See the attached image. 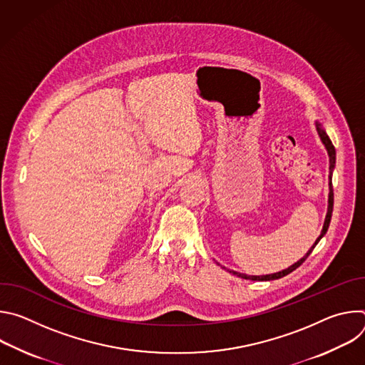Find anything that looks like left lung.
Returning <instances> with one entry per match:
<instances>
[{"instance_id": "obj_1", "label": "left lung", "mask_w": 365, "mask_h": 365, "mask_svg": "<svg viewBox=\"0 0 365 365\" xmlns=\"http://www.w3.org/2000/svg\"><path fill=\"white\" fill-rule=\"evenodd\" d=\"M315 127H317V131H318V135H319V138H321V141H322V144L325 145V148H327V151H328V155H329V173H331V176H329V195H328V211H327V217H325V222H324V227H322V231H321V235L317 238V241L314 242V245H312L309 250H307V252L300 258V259H297V262L294 263V264H292L290 267H287V269H284V270H282V272H277V273H272V274H263V276H250V274H244V273H238V272H234V270H230V269H227V267H222V269H225L227 272H230V273H232L234 276H237V277H241V279H245V280H252V282H270V280H276V279H282V277H284V276H287L289 273H292L293 270H296L304 259L309 257V254L314 251V248L317 247V244L321 241V238L327 234V231H328V228H329V222H331V217H332V210H334V189H332V172H334V169H335V160H336V151H335V147H334V144H332V141H331V138L328 137V134H327V131L324 130V127H322V124L319 123V121H315Z\"/></svg>"}]
</instances>
